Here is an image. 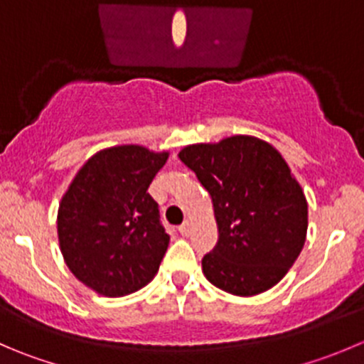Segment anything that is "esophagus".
Returning a JSON list of instances; mask_svg holds the SVG:
<instances>
[{
    "label": "esophagus",
    "instance_id": "esophagus-1",
    "mask_svg": "<svg viewBox=\"0 0 364 364\" xmlns=\"http://www.w3.org/2000/svg\"><path fill=\"white\" fill-rule=\"evenodd\" d=\"M190 231H192V224H190V222H183V224L179 225V232H181L183 236H188Z\"/></svg>",
    "mask_w": 364,
    "mask_h": 364
}]
</instances>
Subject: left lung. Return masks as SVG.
Returning a JSON list of instances; mask_svg holds the SVG:
<instances>
[{
	"instance_id": "obj_1",
	"label": "left lung",
	"mask_w": 364,
	"mask_h": 364,
	"mask_svg": "<svg viewBox=\"0 0 364 364\" xmlns=\"http://www.w3.org/2000/svg\"><path fill=\"white\" fill-rule=\"evenodd\" d=\"M179 160L213 203L218 242L203 257L206 279L238 297L276 287L301 254L308 200L276 147L249 135L193 144Z\"/></svg>"
}]
</instances>
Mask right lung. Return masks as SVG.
Here are the masks:
<instances>
[{
  "label": "right lung",
  "instance_id": "right-lung-1",
  "mask_svg": "<svg viewBox=\"0 0 364 364\" xmlns=\"http://www.w3.org/2000/svg\"><path fill=\"white\" fill-rule=\"evenodd\" d=\"M168 153L115 146L88 158L58 206V242L77 281L105 297H124L153 281L168 235L147 193Z\"/></svg>",
  "mask_w": 364,
  "mask_h": 364
}]
</instances>
